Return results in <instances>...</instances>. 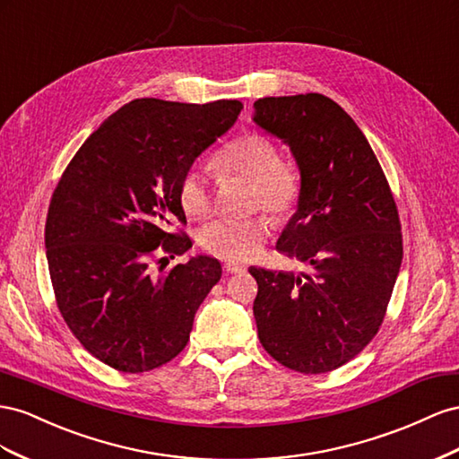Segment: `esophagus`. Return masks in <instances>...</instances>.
Returning a JSON list of instances; mask_svg holds the SVG:
<instances>
[{"label": "esophagus", "instance_id": "1", "mask_svg": "<svg viewBox=\"0 0 459 459\" xmlns=\"http://www.w3.org/2000/svg\"><path fill=\"white\" fill-rule=\"evenodd\" d=\"M222 269H225V273H240V271H244V265H240V264H234V261H229V264H225L222 265Z\"/></svg>", "mask_w": 459, "mask_h": 459}]
</instances>
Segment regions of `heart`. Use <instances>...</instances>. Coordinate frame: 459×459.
Returning a JSON list of instances; mask_svg holds the SVG:
<instances>
[{"instance_id": "b5f03b06", "label": "heart", "mask_w": 459, "mask_h": 459, "mask_svg": "<svg viewBox=\"0 0 459 459\" xmlns=\"http://www.w3.org/2000/svg\"><path fill=\"white\" fill-rule=\"evenodd\" d=\"M213 171L219 178L237 177L252 185V209H265L274 219H286L302 190V182L292 163L281 160L277 143L271 138L250 133L229 143L213 157ZM178 204L185 213L204 219L212 213V194L198 171H186L178 182ZM269 219L215 221L202 229L198 242L202 250L219 259L247 261L255 257L267 242Z\"/></svg>"}]
</instances>
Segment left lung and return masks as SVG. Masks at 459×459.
<instances>
[{"label":"left lung","mask_w":459,"mask_h":459,"mask_svg":"<svg viewBox=\"0 0 459 459\" xmlns=\"http://www.w3.org/2000/svg\"><path fill=\"white\" fill-rule=\"evenodd\" d=\"M254 109V123L290 148L302 182L277 250L311 267H250L259 342L288 369L333 371L385 319L403 254L396 202L368 138L331 98H261Z\"/></svg>","instance_id":"obj_1"}]
</instances>
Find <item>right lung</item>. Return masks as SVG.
<instances>
[{
	"label": "right lung",
	"mask_w": 459,
	"mask_h": 459,
	"mask_svg": "<svg viewBox=\"0 0 459 459\" xmlns=\"http://www.w3.org/2000/svg\"><path fill=\"white\" fill-rule=\"evenodd\" d=\"M242 103L134 100L90 134L51 195L46 257L57 307L91 356L123 373L171 361L194 316L221 279V264L195 255L153 273L152 264L192 247L178 182L195 157L238 119Z\"/></svg>",
	"instance_id": "right-lung-1"
}]
</instances>
